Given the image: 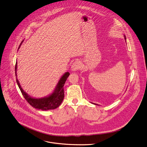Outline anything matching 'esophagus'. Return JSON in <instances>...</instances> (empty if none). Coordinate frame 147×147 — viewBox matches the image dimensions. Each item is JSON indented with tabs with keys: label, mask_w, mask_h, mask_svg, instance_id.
<instances>
[{
	"label": "esophagus",
	"mask_w": 147,
	"mask_h": 147,
	"mask_svg": "<svg viewBox=\"0 0 147 147\" xmlns=\"http://www.w3.org/2000/svg\"><path fill=\"white\" fill-rule=\"evenodd\" d=\"M81 63L80 62V61H76L71 65V70L75 71L79 70L81 68Z\"/></svg>",
	"instance_id": "34e87169"
}]
</instances>
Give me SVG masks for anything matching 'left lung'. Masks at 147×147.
<instances>
[{"instance_id": "1", "label": "left lung", "mask_w": 147, "mask_h": 147, "mask_svg": "<svg viewBox=\"0 0 147 147\" xmlns=\"http://www.w3.org/2000/svg\"><path fill=\"white\" fill-rule=\"evenodd\" d=\"M125 39L126 40V38H125ZM95 104V105H97V104Z\"/></svg>"}]
</instances>
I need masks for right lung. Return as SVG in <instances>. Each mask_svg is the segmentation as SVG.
<instances>
[{"mask_svg": "<svg viewBox=\"0 0 147 147\" xmlns=\"http://www.w3.org/2000/svg\"><path fill=\"white\" fill-rule=\"evenodd\" d=\"M23 41L21 42V44L23 42ZM21 44L19 46L18 49L20 48ZM15 69V76L16 78V82L22 92V94H23L26 100L28 102V103H29V104L31 105L33 108H35L38 109H40L42 111H47V110L56 109L61 105V104L62 103L64 98L63 86L67 77L70 75V73L69 72H66L61 77L57 86H55V89L54 90L53 92L51 94L43 98H33L30 96H29L28 94H27V93H26L22 88L16 77L17 62H16Z\"/></svg>", "mask_w": 147, "mask_h": 147, "instance_id": "obj_1", "label": "right lung"}]
</instances>
